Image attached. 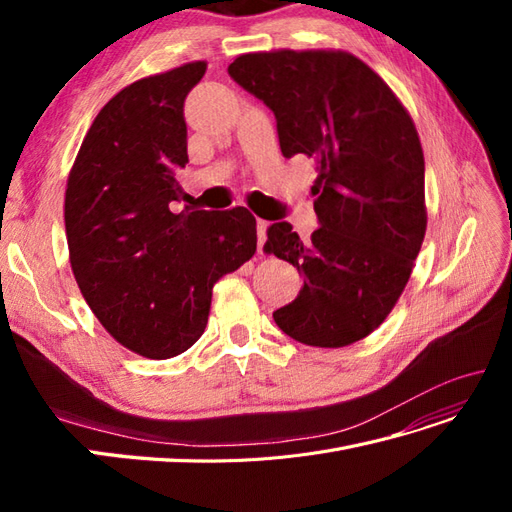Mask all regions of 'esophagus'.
<instances>
[{
  "label": "esophagus",
  "instance_id": "esophagus-1",
  "mask_svg": "<svg viewBox=\"0 0 512 512\" xmlns=\"http://www.w3.org/2000/svg\"><path fill=\"white\" fill-rule=\"evenodd\" d=\"M267 222L258 220L256 224V232H258V252H262V247H265V241H267Z\"/></svg>",
  "mask_w": 512,
  "mask_h": 512
}]
</instances>
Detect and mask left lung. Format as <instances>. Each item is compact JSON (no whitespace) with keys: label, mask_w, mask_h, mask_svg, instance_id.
<instances>
[{"label":"left lung","mask_w":512,"mask_h":512,"mask_svg":"<svg viewBox=\"0 0 512 512\" xmlns=\"http://www.w3.org/2000/svg\"><path fill=\"white\" fill-rule=\"evenodd\" d=\"M228 74L271 108L284 158L301 153L318 173L312 241L288 222L267 228V254L303 275L297 299L273 320L305 346L359 342L391 314L425 237L414 123L391 87L346 51L247 53Z\"/></svg>","instance_id":"obj_1"}]
</instances>
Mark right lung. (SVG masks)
Masks as SVG:
<instances>
[{
    "instance_id": "add662e5",
    "label": "right lung",
    "mask_w": 512,
    "mask_h": 512,
    "mask_svg": "<svg viewBox=\"0 0 512 512\" xmlns=\"http://www.w3.org/2000/svg\"><path fill=\"white\" fill-rule=\"evenodd\" d=\"M205 61L147 76L104 104L66 188L70 265L87 305L121 346L170 359L205 333L213 284L256 252L245 207L183 209V104Z\"/></svg>"
}]
</instances>
